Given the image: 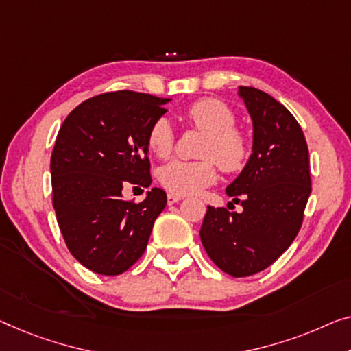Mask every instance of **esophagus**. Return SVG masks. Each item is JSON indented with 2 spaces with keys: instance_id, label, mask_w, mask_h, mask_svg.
Listing matches in <instances>:
<instances>
[{
  "instance_id": "obj_1",
  "label": "esophagus",
  "mask_w": 351,
  "mask_h": 351,
  "mask_svg": "<svg viewBox=\"0 0 351 351\" xmlns=\"http://www.w3.org/2000/svg\"><path fill=\"white\" fill-rule=\"evenodd\" d=\"M181 200H182L181 195H175V193H169V195H167V202H169V205H175V203Z\"/></svg>"
}]
</instances>
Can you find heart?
<instances>
[{
    "mask_svg": "<svg viewBox=\"0 0 351 351\" xmlns=\"http://www.w3.org/2000/svg\"><path fill=\"white\" fill-rule=\"evenodd\" d=\"M186 118L197 129L208 134L202 162L173 160L162 167V186L176 195H193L216 181L214 158L222 170L239 171L249 159L250 148L245 135L234 129L237 117L232 108L217 99H200L186 110ZM173 129L169 119L159 118L148 132V148L160 159L169 158L173 149Z\"/></svg>",
    "mask_w": 351,
    "mask_h": 351,
    "instance_id": "b5f03b06",
    "label": "heart"
}]
</instances>
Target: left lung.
Instances as JSON below:
<instances>
[{
	"mask_svg": "<svg viewBox=\"0 0 351 351\" xmlns=\"http://www.w3.org/2000/svg\"><path fill=\"white\" fill-rule=\"evenodd\" d=\"M238 96L252 119V154L226 192L243 198V213L208 206L200 239L223 273L245 277L290 247L312 189L309 149L295 117L257 88L239 86Z\"/></svg>",
	"mask_w": 351,
	"mask_h": 351,
	"instance_id": "left-lung-1",
	"label": "left lung"
}]
</instances>
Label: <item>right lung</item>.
<instances>
[{
  "mask_svg": "<svg viewBox=\"0 0 351 351\" xmlns=\"http://www.w3.org/2000/svg\"><path fill=\"white\" fill-rule=\"evenodd\" d=\"M169 102L134 91L99 94L61 125L50 159L53 208L67 249L94 273L128 271L167 205L159 187L132 203L123 186L149 187L148 132Z\"/></svg>",
  "mask_w": 351,
  "mask_h": 351,
  "instance_id": "right-lung-1",
  "label": "right lung"
}]
</instances>
